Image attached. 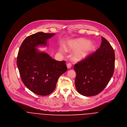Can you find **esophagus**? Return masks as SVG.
I'll use <instances>...</instances> for the list:
<instances>
[{"instance_id":"obj_1","label":"esophagus","mask_w":127,"mask_h":127,"mask_svg":"<svg viewBox=\"0 0 127 127\" xmlns=\"http://www.w3.org/2000/svg\"><path fill=\"white\" fill-rule=\"evenodd\" d=\"M71 67V65L70 64H67V67L68 69L70 68Z\"/></svg>"}]
</instances>
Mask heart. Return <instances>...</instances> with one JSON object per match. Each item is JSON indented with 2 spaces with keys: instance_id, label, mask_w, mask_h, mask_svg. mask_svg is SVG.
I'll use <instances>...</instances> for the list:
<instances>
[{
  "instance_id": "heart-1",
  "label": "heart",
  "mask_w": 127,
  "mask_h": 127,
  "mask_svg": "<svg viewBox=\"0 0 127 127\" xmlns=\"http://www.w3.org/2000/svg\"><path fill=\"white\" fill-rule=\"evenodd\" d=\"M66 48L70 51H75L73 58L75 61H81L89 57L95 49V45L88 40L84 38H77L68 41ZM61 51L63 52L62 49Z\"/></svg>"
}]
</instances>
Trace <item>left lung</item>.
Returning a JSON list of instances; mask_svg holds the SVG:
<instances>
[{"mask_svg":"<svg viewBox=\"0 0 127 127\" xmlns=\"http://www.w3.org/2000/svg\"><path fill=\"white\" fill-rule=\"evenodd\" d=\"M99 48L84 60L75 64V86L84 96H93L102 92L114 73L115 56L108 40L102 37Z\"/></svg>","mask_w":127,"mask_h":127,"instance_id":"left-lung-1","label":"left lung"}]
</instances>
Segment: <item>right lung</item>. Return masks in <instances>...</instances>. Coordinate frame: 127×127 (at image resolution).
<instances>
[{
  "mask_svg": "<svg viewBox=\"0 0 127 127\" xmlns=\"http://www.w3.org/2000/svg\"><path fill=\"white\" fill-rule=\"evenodd\" d=\"M55 33L38 32L22 42L18 53L17 65L21 80L33 93L47 95L56 89L60 76L67 71L65 61H58L36 48L46 46Z\"/></svg>",
  "mask_w": 127,
  "mask_h": 127,
  "instance_id": "right-lung-1",
  "label": "right lung"
}]
</instances>
